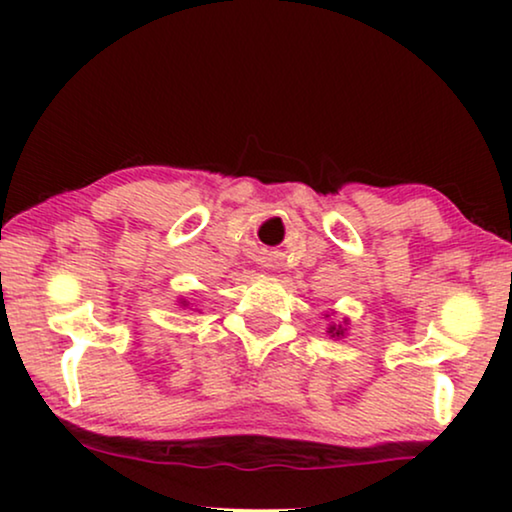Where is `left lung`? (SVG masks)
<instances>
[{
	"label": "left lung",
	"mask_w": 512,
	"mask_h": 512,
	"mask_svg": "<svg viewBox=\"0 0 512 512\" xmlns=\"http://www.w3.org/2000/svg\"><path fill=\"white\" fill-rule=\"evenodd\" d=\"M179 305L184 307V310H193V303H191V300H188V298H184V296L179 298ZM195 310H198V305H195ZM195 310H193V312H195ZM198 312H200V310H198Z\"/></svg>",
	"instance_id": "obj_1"
}]
</instances>
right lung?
<instances>
[{"label":"right lung","mask_w":512,"mask_h":512,"mask_svg":"<svg viewBox=\"0 0 512 512\" xmlns=\"http://www.w3.org/2000/svg\"><path fill=\"white\" fill-rule=\"evenodd\" d=\"M331 314H335L333 310H331ZM331 314H326V317H331ZM347 324H349V319H342V324H335V321H331V324H328V335H331V338H335V340H340V338H345L347 335Z\"/></svg>","instance_id":"right-lung-1"}]
</instances>
